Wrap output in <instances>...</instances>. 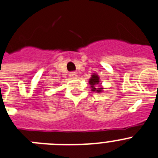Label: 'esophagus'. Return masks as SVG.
I'll return each instance as SVG.
<instances>
[{
	"label": "esophagus",
	"instance_id": "obj_1",
	"mask_svg": "<svg viewBox=\"0 0 158 158\" xmlns=\"http://www.w3.org/2000/svg\"><path fill=\"white\" fill-rule=\"evenodd\" d=\"M69 76L71 78H72V79H75V78L77 77L78 75L77 74H76V72H71V73L69 74Z\"/></svg>",
	"mask_w": 158,
	"mask_h": 158
}]
</instances>
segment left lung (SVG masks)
<instances>
[{
  "label": "left lung",
  "instance_id": "left-lung-1",
  "mask_svg": "<svg viewBox=\"0 0 158 158\" xmlns=\"http://www.w3.org/2000/svg\"><path fill=\"white\" fill-rule=\"evenodd\" d=\"M100 83V79L99 76L96 73H94L91 75V77L89 79V84L90 85V88L93 92L96 93H101L102 92V87H99V84L101 85L102 83Z\"/></svg>",
  "mask_w": 158,
  "mask_h": 158
}]
</instances>
